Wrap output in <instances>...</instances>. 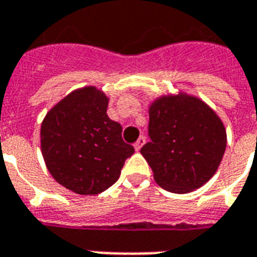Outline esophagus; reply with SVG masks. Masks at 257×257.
<instances>
[{
  "mask_svg": "<svg viewBox=\"0 0 257 257\" xmlns=\"http://www.w3.org/2000/svg\"><path fill=\"white\" fill-rule=\"evenodd\" d=\"M145 142H146V138H145L144 136H141L140 138H138V140H137L136 144H134V149H136L137 152H138V150H141V148H142V146H144Z\"/></svg>",
  "mask_w": 257,
  "mask_h": 257,
  "instance_id": "obj_1",
  "label": "esophagus"
}]
</instances>
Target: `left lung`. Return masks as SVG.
Masks as SVG:
<instances>
[{"instance_id":"8db88e82","label":"left lung","mask_w":257,"mask_h":257,"mask_svg":"<svg viewBox=\"0 0 257 257\" xmlns=\"http://www.w3.org/2000/svg\"><path fill=\"white\" fill-rule=\"evenodd\" d=\"M150 142L141 153L164 190L187 194L217 172L226 149V130L213 109L179 93L154 100L149 108Z\"/></svg>"}]
</instances>
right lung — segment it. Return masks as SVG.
Here are the masks:
<instances>
[{"mask_svg": "<svg viewBox=\"0 0 257 257\" xmlns=\"http://www.w3.org/2000/svg\"><path fill=\"white\" fill-rule=\"evenodd\" d=\"M108 97L94 86L67 94L47 112L40 146L48 172L67 190L96 195L112 186L134 148L107 115Z\"/></svg>", "mask_w": 257, "mask_h": 257, "instance_id": "add662e5", "label": "right lung"}]
</instances>
